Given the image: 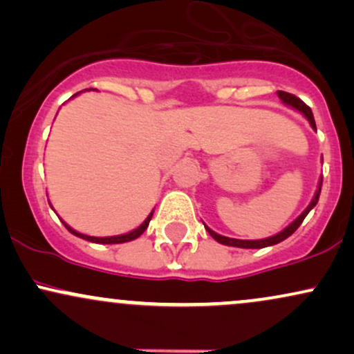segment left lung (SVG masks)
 <instances>
[{
  "label": "left lung",
  "mask_w": 354,
  "mask_h": 354,
  "mask_svg": "<svg viewBox=\"0 0 354 354\" xmlns=\"http://www.w3.org/2000/svg\"><path fill=\"white\" fill-rule=\"evenodd\" d=\"M278 96H279V100H281L284 104H288V106H291V108L298 109L299 113H303V115L308 118V121H310V124L313 126V128L316 129V123H315V118H313V111H311V108L308 106L306 103H303V101L299 100L298 96L291 95V93H286V91H278ZM321 185H323V180L319 181L318 191H316L315 198H313V201L310 203V206H308V208L304 209L303 213L299 214V216L296 218L295 221L291 223L290 226H286V228H284V230L281 231V233L274 234V236H271V238H265V239H234V238L221 236V234L214 233V231H213V230H209L208 226H206V225H205V228L208 230V233H209L211 236H213L214 239H216L218 243H221V245H226V246H236V248H266V246L278 245V243H281L283 239H286L288 236H291V234H293L295 231L299 228V225H301L303 219L306 218V214L310 213V211H311L313 208H315L316 203H318V200H319Z\"/></svg>",
  "instance_id": "obj_1"
}]
</instances>
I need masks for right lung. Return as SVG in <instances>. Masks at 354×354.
I'll return each mask as SVG.
<instances>
[{
	"label": "right lung",
	"mask_w": 354,
	"mask_h": 354,
	"mask_svg": "<svg viewBox=\"0 0 354 354\" xmlns=\"http://www.w3.org/2000/svg\"><path fill=\"white\" fill-rule=\"evenodd\" d=\"M76 95H80V93H76ZM76 95H73V96H76ZM151 216H153V211H151V213H149V216L145 219V221H143V225H141V226H138L136 230L129 231V233H126V234H120V236H106V238L88 236V234H81V233H78V231H75V230H73V228H70V226H68L66 223H64V226H66V230L70 231V233L75 234V236H78V238H83V239H88V241H91V243H101V245H118V243L133 241V239L140 238L141 234L145 233V230L148 228L149 221H151Z\"/></svg>",
	"instance_id": "obj_1"
}]
</instances>
